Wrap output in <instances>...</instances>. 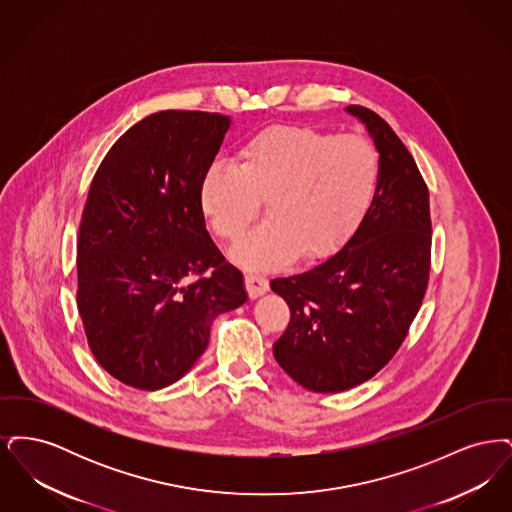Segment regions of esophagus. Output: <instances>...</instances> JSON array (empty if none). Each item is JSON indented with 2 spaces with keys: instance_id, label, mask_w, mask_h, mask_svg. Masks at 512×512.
Returning a JSON list of instances; mask_svg holds the SVG:
<instances>
[{
  "instance_id": "34e87169",
  "label": "esophagus",
  "mask_w": 512,
  "mask_h": 512,
  "mask_svg": "<svg viewBox=\"0 0 512 512\" xmlns=\"http://www.w3.org/2000/svg\"><path fill=\"white\" fill-rule=\"evenodd\" d=\"M245 288L251 297H259L268 290V280L263 274L247 272L245 274Z\"/></svg>"
}]
</instances>
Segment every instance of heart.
I'll use <instances>...</instances> for the list:
<instances>
[{"label":"heart","mask_w":512,"mask_h":512,"mask_svg":"<svg viewBox=\"0 0 512 512\" xmlns=\"http://www.w3.org/2000/svg\"><path fill=\"white\" fill-rule=\"evenodd\" d=\"M380 176V155L359 134L272 126L245 142L240 163L219 159L201 182L213 230L238 242L265 201L268 219L234 251L247 267H272L293 251L330 253L365 215Z\"/></svg>","instance_id":"1"}]
</instances>
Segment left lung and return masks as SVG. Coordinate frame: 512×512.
I'll return each instance as SVG.
<instances>
[{
  "label": "left lung",
  "instance_id": "1",
  "mask_svg": "<svg viewBox=\"0 0 512 512\" xmlns=\"http://www.w3.org/2000/svg\"><path fill=\"white\" fill-rule=\"evenodd\" d=\"M347 113L365 124L380 153L372 203L338 253L270 282L290 307L274 359L317 393L355 388L390 363L430 278V199L413 155L374 111L349 105Z\"/></svg>",
  "mask_w": 512,
  "mask_h": 512
}]
</instances>
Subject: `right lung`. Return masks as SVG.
<instances>
[{
    "label": "right lung",
    "instance_id": "right-lung-1",
    "mask_svg": "<svg viewBox=\"0 0 512 512\" xmlns=\"http://www.w3.org/2000/svg\"><path fill=\"white\" fill-rule=\"evenodd\" d=\"M230 117L159 111L128 128L92 180L76 244V305L99 365L136 390L180 380L244 276L211 240L201 182Z\"/></svg>",
    "mask_w": 512,
    "mask_h": 512
}]
</instances>
